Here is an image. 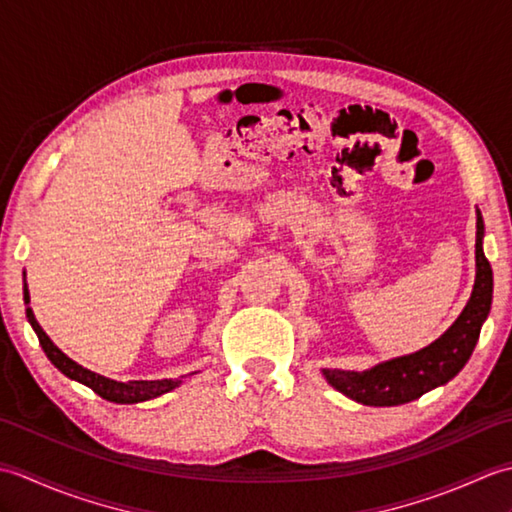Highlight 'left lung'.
<instances>
[{
	"instance_id": "1",
	"label": "left lung",
	"mask_w": 512,
	"mask_h": 512,
	"mask_svg": "<svg viewBox=\"0 0 512 512\" xmlns=\"http://www.w3.org/2000/svg\"><path fill=\"white\" fill-rule=\"evenodd\" d=\"M484 220L477 211L475 233V284L471 299L451 328L438 341L422 350L378 363L365 372L345 369H323L328 383L341 394L369 407H394L420 398L460 372L469 361L475 343L480 339L482 323L491 312L493 301V268L482 248Z\"/></svg>"
}]
</instances>
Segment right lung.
Here are the masks:
<instances>
[{"instance_id":"add662e5","label":"right lung","mask_w":512,"mask_h":512,"mask_svg":"<svg viewBox=\"0 0 512 512\" xmlns=\"http://www.w3.org/2000/svg\"><path fill=\"white\" fill-rule=\"evenodd\" d=\"M26 277V273H24ZM24 301L26 306L30 303V295H28V286L24 284ZM26 317L28 323L32 325V330L39 336V343L43 347V352L50 358V363L59 369L61 374H65L68 378L76 380L85 387H90L94 394H99L101 398L116 402V405H134V402H145L151 398H158L167 391L176 389L182 380H173V378H165V380H129V383H118V380L105 378L101 374H94L90 369H85L83 365L74 363L70 356H65L57 345L50 341V336L43 332L41 325L37 323L35 314H32L30 308H26Z\"/></svg>"}]
</instances>
